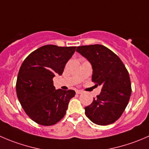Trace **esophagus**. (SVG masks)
Segmentation results:
<instances>
[{
    "instance_id": "1",
    "label": "esophagus",
    "mask_w": 149,
    "mask_h": 149,
    "mask_svg": "<svg viewBox=\"0 0 149 149\" xmlns=\"http://www.w3.org/2000/svg\"><path fill=\"white\" fill-rule=\"evenodd\" d=\"M76 94H79H79H82L84 92L82 90H76Z\"/></svg>"
}]
</instances>
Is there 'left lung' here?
Masks as SVG:
<instances>
[{"instance_id":"8db88e82","label":"left lung","mask_w":149,"mask_h":149,"mask_svg":"<svg viewBox=\"0 0 149 149\" xmlns=\"http://www.w3.org/2000/svg\"><path fill=\"white\" fill-rule=\"evenodd\" d=\"M76 51L92 65V81L102 86L100 94L84 108L85 114L96 125L113 123L125 111L132 92L127 70L115 53L100 44L78 47Z\"/></svg>"}]
</instances>
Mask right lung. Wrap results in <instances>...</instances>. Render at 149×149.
I'll list each match as a JSON object with an SVG mask.
<instances>
[{"label":"right lung","instance_id":"right-lung-1","mask_svg":"<svg viewBox=\"0 0 149 149\" xmlns=\"http://www.w3.org/2000/svg\"><path fill=\"white\" fill-rule=\"evenodd\" d=\"M76 47L45 45L30 53L23 61L17 76V97L26 114L38 125L51 126L65 115L72 89H55L53 78L61 76Z\"/></svg>","mask_w":149,"mask_h":149}]
</instances>
